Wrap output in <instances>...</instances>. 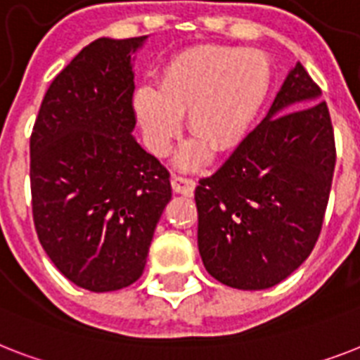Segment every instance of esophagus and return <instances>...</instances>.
<instances>
[{
  "instance_id": "esophagus-1",
  "label": "esophagus",
  "mask_w": 360,
  "mask_h": 360,
  "mask_svg": "<svg viewBox=\"0 0 360 360\" xmlns=\"http://www.w3.org/2000/svg\"><path fill=\"white\" fill-rule=\"evenodd\" d=\"M172 188L177 194H185L190 195L195 188V181L190 179V177H183V175H174L172 177Z\"/></svg>"
}]
</instances>
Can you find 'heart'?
I'll use <instances>...</instances> for the list:
<instances>
[{
  "label": "heart",
  "mask_w": 360,
  "mask_h": 360,
  "mask_svg": "<svg viewBox=\"0 0 360 360\" xmlns=\"http://www.w3.org/2000/svg\"><path fill=\"white\" fill-rule=\"evenodd\" d=\"M271 83L268 58L259 51L201 46L175 55L160 84H139L133 109L153 153L165 155L183 127L194 140L177 155L181 168H198L216 153L233 150L261 110Z\"/></svg>",
  "instance_id": "b5f03b06"
}]
</instances>
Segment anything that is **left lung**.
Instances as JSON below:
<instances>
[{"label": "left lung", "instance_id": "obj_1", "mask_svg": "<svg viewBox=\"0 0 360 360\" xmlns=\"http://www.w3.org/2000/svg\"><path fill=\"white\" fill-rule=\"evenodd\" d=\"M322 90L302 63L266 118L195 188L198 248L210 276L240 290L281 283L311 255L337 162Z\"/></svg>", "mask_w": 360, "mask_h": 360}]
</instances>
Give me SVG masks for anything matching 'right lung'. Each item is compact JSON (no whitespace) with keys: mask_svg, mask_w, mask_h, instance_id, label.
Wrapping results in <instances>:
<instances>
[{"mask_svg":"<svg viewBox=\"0 0 360 360\" xmlns=\"http://www.w3.org/2000/svg\"><path fill=\"white\" fill-rule=\"evenodd\" d=\"M146 37L98 38L44 96L31 134L38 240L90 292L133 285L172 200L170 174L134 140L133 55Z\"/></svg>","mask_w":360,"mask_h":360,"instance_id":"obj_1","label":"right lung"}]
</instances>
